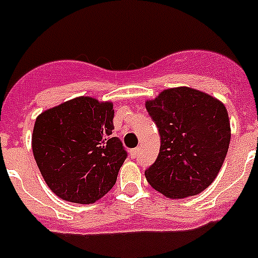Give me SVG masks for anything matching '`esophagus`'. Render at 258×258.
I'll list each match as a JSON object with an SVG mask.
<instances>
[{"label": "esophagus", "instance_id": "34e87169", "mask_svg": "<svg viewBox=\"0 0 258 258\" xmlns=\"http://www.w3.org/2000/svg\"><path fill=\"white\" fill-rule=\"evenodd\" d=\"M138 153H139V148H133V150H131V156L133 158H136Z\"/></svg>", "mask_w": 258, "mask_h": 258}]
</instances>
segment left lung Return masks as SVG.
Listing matches in <instances>:
<instances>
[{
  "label": "left lung",
  "mask_w": 258,
  "mask_h": 258,
  "mask_svg": "<svg viewBox=\"0 0 258 258\" xmlns=\"http://www.w3.org/2000/svg\"><path fill=\"white\" fill-rule=\"evenodd\" d=\"M146 108L161 137L157 158L145 171L151 186L175 200L205 190L220 171L230 143L224 103L178 87L147 101Z\"/></svg>",
  "instance_id": "8db88e82"
}]
</instances>
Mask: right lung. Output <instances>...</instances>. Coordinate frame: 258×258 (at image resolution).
Instances as JSON below:
<instances>
[{"instance_id":"right-lung-1","label":"right lung","mask_w":258,"mask_h":258,"mask_svg":"<svg viewBox=\"0 0 258 258\" xmlns=\"http://www.w3.org/2000/svg\"><path fill=\"white\" fill-rule=\"evenodd\" d=\"M111 102L78 97L42 112L32 148L47 185L60 198L93 203L116 183L127 153L113 132Z\"/></svg>"}]
</instances>
